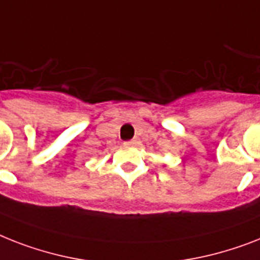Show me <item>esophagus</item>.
Instances as JSON below:
<instances>
[{"instance_id": "34e87169", "label": "esophagus", "mask_w": 260, "mask_h": 260, "mask_svg": "<svg viewBox=\"0 0 260 260\" xmlns=\"http://www.w3.org/2000/svg\"><path fill=\"white\" fill-rule=\"evenodd\" d=\"M126 144H128V145H136L137 144V139H134V140L128 141Z\"/></svg>"}]
</instances>
